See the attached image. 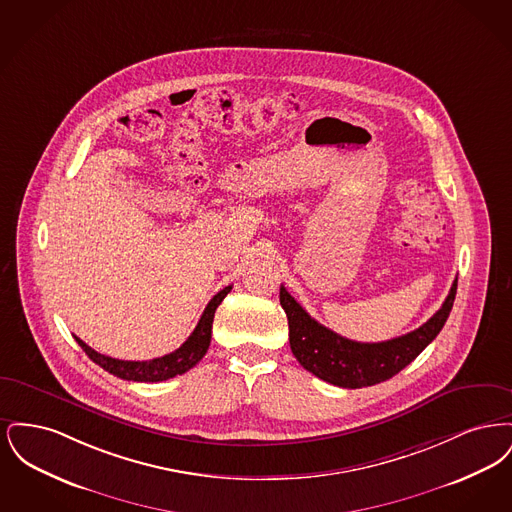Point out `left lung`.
Masks as SVG:
<instances>
[{
  "label": "left lung",
  "instance_id": "8db88e82",
  "mask_svg": "<svg viewBox=\"0 0 512 512\" xmlns=\"http://www.w3.org/2000/svg\"><path fill=\"white\" fill-rule=\"evenodd\" d=\"M457 278L441 309L413 332L378 343L347 340L311 317L284 286H280V305L290 326V347L305 370L320 380L340 388H366L390 380L424 351L438 336L453 309Z\"/></svg>",
  "mask_w": 512,
  "mask_h": 512
}]
</instances>
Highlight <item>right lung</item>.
I'll return each mask as SVG.
<instances>
[{
    "label": "right lung",
    "instance_id": "1",
    "mask_svg": "<svg viewBox=\"0 0 512 512\" xmlns=\"http://www.w3.org/2000/svg\"><path fill=\"white\" fill-rule=\"evenodd\" d=\"M232 286H226L224 290H220L205 307L203 315L199 318L197 326H195L192 336L184 341L176 351H172L169 355H163L159 359H151V361H121V359H113L107 355H101L96 349H92L90 345H86L80 338L74 336V340L78 341V345L84 349V353L101 366L103 370L111 372L113 376L128 380V382H163L174 378L178 374L188 372L190 368H194L203 355L209 349L211 343V328H213V318L215 311L222 303V299L230 293Z\"/></svg>",
    "mask_w": 512,
    "mask_h": 512
}]
</instances>
